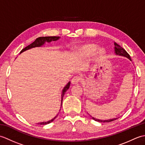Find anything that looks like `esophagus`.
Listing matches in <instances>:
<instances>
[{"instance_id":"obj_1","label":"esophagus","mask_w":145,"mask_h":145,"mask_svg":"<svg viewBox=\"0 0 145 145\" xmlns=\"http://www.w3.org/2000/svg\"><path fill=\"white\" fill-rule=\"evenodd\" d=\"M81 78L80 77V76H74V77L73 78V79H72V83L73 84H79L80 82V81H81Z\"/></svg>"}]
</instances>
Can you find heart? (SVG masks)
<instances>
[{
	"label": "heart",
	"mask_w": 145,
	"mask_h": 145,
	"mask_svg": "<svg viewBox=\"0 0 145 145\" xmlns=\"http://www.w3.org/2000/svg\"><path fill=\"white\" fill-rule=\"evenodd\" d=\"M97 45L93 44H85L82 46H80L75 51V56L79 58H82L88 55H90L93 54L95 51L97 50ZM106 53V51L103 48H100L98 50L97 52V57L100 58L103 57Z\"/></svg>",
	"instance_id": "1"
}]
</instances>
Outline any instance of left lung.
<instances>
[{
    "label": "left lung",
    "mask_w": 145,
    "mask_h": 145,
    "mask_svg": "<svg viewBox=\"0 0 145 145\" xmlns=\"http://www.w3.org/2000/svg\"><path fill=\"white\" fill-rule=\"evenodd\" d=\"M114 45H115V54L116 55L127 57V58H128L129 60L131 61L130 55L127 53V51H126L123 48H122L121 46L119 45L118 44H116V42H114ZM90 116L91 117L92 119L95 120V121H98V122H101V123L113 121H114V120H116V119L118 118H112V119H110V120H100V119L95 118H94V117L91 116V115H90Z\"/></svg>",
    "instance_id": "8db88e82"
}]
</instances>
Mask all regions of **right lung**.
<instances>
[{"label":"right lung","instance_id":"add662e5","mask_svg":"<svg viewBox=\"0 0 145 145\" xmlns=\"http://www.w3.org/2000/svg\"><path fill=\"white\" fill-rule=\"evenodd\" d=\"M60 38V37H55V36H54V37H39L37 39H36L33 42V43H32L31 44H30L29 45L27 46L26 47L23 48L22 50L20 51V54L21 53H22V52L27 50H29V49H30V48H35V47H42V45H44L45 44V42L50 43V42H51L52 41H57V40H58ZM70 85V82H68V84L65 86L64 88H63L62 91H61V106H60V108H61V105H62L63 97L64 96L65 93V92L67 91L68 89L69 88ZM58 113L57 114L56 116L54 117V118H53L50 120H48V121H47L40 122V123H37V124H39V125H47V124L50 123L53 121L54 120L57 118V116H58Z\"/></svg>","mask_w":145,"mask_h":145}]
</instances>
